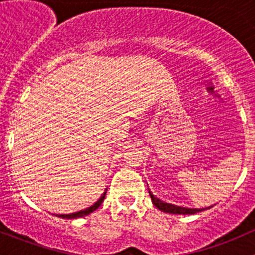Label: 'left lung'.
Instances as JSON below:
<instances>
[{
	"mask_svg": "<svg viewBox=\"0 0 255 255\" xmlns=\"http://www.w3.org/2000/svg\"><path fill=\"white\" fill-rule=\"evenodd\" d=\"M149 195H150V199L151 201H153L154 206L165 213H173V215H194V213L201 212L202 211V210H197V208H186V207L175 206V205H171V204H166V202H163L161 200L156 199L150 191H149Z\"/></svg>",
	"mask_w": 255,
	"mask_h": 255,
	"instance_id": "left-lung-1",
	"label": "left lung"
}]
</instances>
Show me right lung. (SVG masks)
Wrapping results in <instances>:
<instances>
[{
  "instance_id": "1",
  "label": "right lung",
  "mask_w": 255,
  "mask_h": 255,
  "mask_svg": "<svg viewBox=\"0 0 255 255\" xmlns=\"http://www.w3.org/2000/svg\"><path fill=\"white\" fill-rule=\"evenodd\" d=\"M105 194L106 192H104V195H102L101 197L99 199V201L95 202L94 205H92L91 207L86 208V210H82V211H79V212H75V213H70V215H59L58 217H61V218H68V220H71V218H80V217H85V216L90 215L91 212H94V211H96L97 208L101 206L102 201H104L105 199Z\"/></svg>"
}]
</instances>
